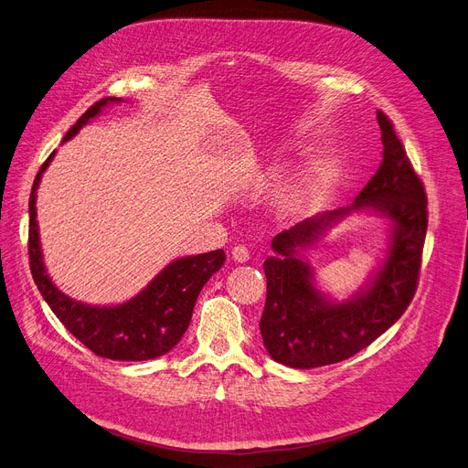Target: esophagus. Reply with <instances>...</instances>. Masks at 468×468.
Here are the masks:
<instances>
[{
    "label": "esophagus",
    "instance_id": "obj_1",
    "mask_svg": "<svg viewBox=\"0 0 468 468\" xmlns=\"http://www.w3.org/2000/svg\"><path fill=\"white\" fill-rule=\"evenodd\" d=\"M231 258L237 261V263H244L250 260V250L244 244H237L233 250H231Z\"/></svg>",
    "mask_w": 468,
    "mask_h": 468
}]
</instances>
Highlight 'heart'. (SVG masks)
I'll return each mask as SVG.
<instances>
[{
    "label": "heart",
    "instance_id": "obj_1",
    "mask_svg": "<svg viewBox=\"0 0 468 468\" xmlns=\"http://www.w3.org/2000/svg\"><path fill=\"white\" fill-rule=\"evenodd\" d=\"M322 184V173L316 167L306 169L301 178L288 188L282 196L278 199V207L286 214H295L299 210H303L310 201L314 199V196L318 194V188Z\"/></svg>",
    "mask_w": 468,
    "mask_h": 468
}]
</instances>
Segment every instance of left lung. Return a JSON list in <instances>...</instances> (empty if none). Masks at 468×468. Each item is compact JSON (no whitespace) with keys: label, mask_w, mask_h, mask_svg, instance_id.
<instances>
[{"label":"left lung","mask_w":468,"mask_h":468,"mask_svg":"<svg viewBox=\"0 0 468 468\" xmlns=\"http://www.w3.org/2000/svg\"><path fill=\"white\" fill-rule=\"evenodd\" d=\"M377 120L382 164L354 205L306 218L272 239L278 256L263 263L267 299L260 329L269 356L282 365L314 368L356 356L404 314L418 290L427 196L393 122L382 111H377ZM361 207L380 211L394 224L388 258L365 291L350 302L333 303L314 286L312 271L296 252Z\"/></svg>","instance_id":"obj_1"}]
</instances>
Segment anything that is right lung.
<instances>
[{
  "mask_svg": "<svg viewBox=\"0 0 468 468\" xmlns=\"http://www.w3.org/2000/svg\"><path fill=\"white\" fill-rule=\"evenodd\" d=\"M118 101L120 98H103L93 103L66 133L64 141L75 137L84 123L98 116L105 105ZM54 154L48 155L36 175L29 196V269L43 299L66 329L100 357L146 361L167 354L188 329L197 295L207 280L224 265L226 252L212 250L175 260L139 295L116 306H90L64 295L47 274L36 220V192Z\"/></svg>",
  "mask_w": 468,
  "mask_h": 468,
  "instance_id": "right-lung-1",
  "label": "right lung"
}]
</instances>
